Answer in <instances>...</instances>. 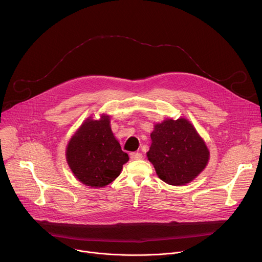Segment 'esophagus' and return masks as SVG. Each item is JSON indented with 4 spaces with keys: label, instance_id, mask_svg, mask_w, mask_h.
<instances>
[{
    "label": "esophagus",
    "instance_id": "34e87169",
    "mask_svg": "<svg viewBox=\"0 0 262 262\" xmlns=\"http://www.w3.org/2000/svg\"><path fill=\"white\" fill-rule=\"evenodd\" d=\"M142 158H143V156L140 152H132L130 154V159L132 160H141Z\"/></svg>",
    "mask_w": 262,
    "mask_h": 262
}]
</instances>
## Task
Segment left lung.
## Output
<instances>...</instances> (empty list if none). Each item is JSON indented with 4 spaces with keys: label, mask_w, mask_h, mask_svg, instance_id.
<instances>
[{
    "label": "left lung",
    "mask_w": 262,
    "mask_h": 262,
    "mask_svg": "<svg viewBox=\"0 0 262 262\" xmlns=\"http://www.w3.org/2000/svg\"><path fill=\"white\" fill-rule=\"evenodd\" d=\"M150 137L147 158L166 183L186 184L205 169L209 160L208 148L189 120L166 119L155 125Z\"/></svg>",
    "instance_id": "left-lung-1"
}]
</instances>
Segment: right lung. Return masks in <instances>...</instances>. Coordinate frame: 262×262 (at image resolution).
<instances>
[{"label":"right lung","mask_w":262,"mask_h":262,"mask_svg":"<svg viewBox=\"0 0 262 262\" xmlns=\"http://www.w3.org/2000/svg\"><path fill=\"white\" fill-rule=\"evenodd\" d=\"M66 160L72 173L82 183L102 188L115 180L128 161L119 142L112 133L110 117L85 120L70 139Z\"/></svg>","instance_id":"add662e5"}]
</instances>
